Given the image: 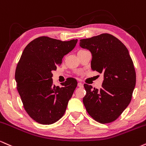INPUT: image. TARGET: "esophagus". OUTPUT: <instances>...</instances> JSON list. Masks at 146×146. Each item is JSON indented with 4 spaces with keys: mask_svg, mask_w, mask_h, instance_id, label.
Here are the masks:
<instances>
[{
    "mask_svg": "<svg viewBox=\"0 0 146 146\" xmlns=\"http://www.w3.org/2000/svg\"><path fill=\"white\" fill-rule=\"evenodd\" d=\"M78 87H83V84L81 83H78Z\"/></svg>",
    "mask_w": 146,
    "mask_h": 146,
    "instance_id": "esophagus-1",
    "label": "esophagus"
}]
</instances>
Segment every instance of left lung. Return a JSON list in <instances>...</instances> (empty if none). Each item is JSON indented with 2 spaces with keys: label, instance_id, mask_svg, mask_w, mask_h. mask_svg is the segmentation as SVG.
<instances>
[{
  "label": "left lung",
  "instance_id": "left-lung-1",
  "mask_svg": "<svg viewBox=\"0 0 146 146\" xmlns=\"http://www.w3.org/2000/svg\"><path fill=\"white\" fill-rule=\"evenodd\" d=\"M79 45L90 51L92 70L103 74L100 88L93 89L92 85L84 84V105L96 121L112 122L131 102L136 84V74L128 49L108 33L80 39Z\"/></svg>",
  "mask_w": 146,
  "mask_h": 146
}]
</instances>
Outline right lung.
Listing matches in <instances>:
<instances>
[{"mask_svg":"<svg viewBox=\"0 0 146 146\" xmlns=\"http://www.w3.org/2000/svg\"><path fill=\"white\" fill-rule=\"evenodd\" d=\"M77 42V39L63 42L44 36L31 42L22 52L15 70L17 90L27 113L39 124H52L66 112L77 81L69 78L62 87H56L52 72Z\"/></svg>","mask_w":146,"mask_h":146,"instance_id":"obj_1","label":"right lung"}]
</instances>
